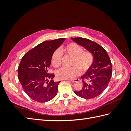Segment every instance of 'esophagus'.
<instances>
[{
  "label": "esophagus",
  "mask_w": 131,
  "mask_h": 131,
  "mask_svg": "<svg viewBox=\"0 0 131 131\" xmlns=\"http://www.w3.org/2000/svg\"><path fill=\"white\" fill-rule=\"evenodd\" d=\"M69 81H71V82H78L79 81V79H73V80H68Z\"/></svg>",
  "instance_id": "esophagus-1"
}]
</instances>
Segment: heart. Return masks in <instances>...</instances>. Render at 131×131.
Listing matches in <instances>:
<instances>
[{
	"instance_id": "obj_1",
	"label": "heart",
	"mask_w": 131,
	"mask_h": 131,
	"mask_svg": "<svg viewBox=\"0 0 131 131\" xmlns=\"http://www.w3.org/2000/svg\"><path fill=\"white\" fill-rule=\"evenodd\" d=\"M61 52L73 56L71 68H62L56 73L58 79L68 80L75 79L81 73V70L86 71L93 62V56L90 52L83 51V49L78 44L74 43L68 44L61 49ZM59 50L55 51L52 56V63L56 68L59 67L61 63L62 54Z\"/></svg>"
}]
</instances>
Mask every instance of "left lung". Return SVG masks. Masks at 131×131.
Instances as JSON below:
<instances>
[{"instance_id": "left-lung-1", "label": "left lung", "mask_w": 131, "mask_h": 131, "mask_svg": "<svg viewBox=\"0 0 131 131\" xmlns=\"http://www.w3.org/2000/svg\"><path fill=\"white\" fill-rule=\"evenodd\" d=\"M93 56V62L85 74L81 77L83 86L74 91L78 96L85 99H93L101 94L107 87L112 77V65L107 52L99 44L88 39L71 38Z\"/></svg>"}]
</instances>
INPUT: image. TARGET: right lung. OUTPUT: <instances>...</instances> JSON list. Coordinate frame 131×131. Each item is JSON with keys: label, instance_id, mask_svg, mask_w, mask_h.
<instances>
[{"label": "right lung", "instance_id": "obj_1", "mask_svg": "<svg viewBox=\"0 0 131 131\" xmlns=\"http://www.w3.org/2000/svg\"><path fill=\"white\" fill-rule=\"evenodd\" d=\"M65 38L46 40L30 50L22 58L18 68V80L30 99L46 102L57 95L60 82H54L53 74H48L53 52ZM51 80L49 82V79Z\"/></svg>", "mask_w": 131, "mask_h": 131}]
</instances>
